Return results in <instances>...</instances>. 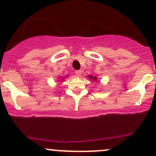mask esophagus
<instances>
[{"instance_id":"esophagus-1","label":"esophagus","mask_w":156,"mask_h":156,"mask_svg":"<svg viewBox=\"0 0 156 156\" xmlns=\"http://www.w3.org/2000/svg\"><path fill=\"white\" fill-rule=\"evenodd\" d=\"M75 74H76L77 76L80 77L81 75V70H77L76 72H75Z\"/></svg>"}]
</instances>
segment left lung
Here are the masks:
<instances>
[{
	"mask_svg": "<svg viewBox=\"0 0 156 156\" xmlns=\"http://www.w3.org/2000/svg\"><path fill=\"white\" fill-rule=\"evenodd\" d=\"M88 78H90L91 80H93V81H96L97 80V77H95V76H92V75H88Z\"/></svg>",
	"mask_w": 156,
	"mask_h": 156,
	"instance_id": "8db88e82",
	"label": "left lung"
}]
</instances>
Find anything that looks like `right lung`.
Masks as SVG:
<instances>
[{
  "mask_svg": "<svg viewBox=\"0 0 156 156\" xmlns=\"http://www.w3.org/2000/svg\"><path fill=\"white\" fill-rule=\"evenodd\" d=\"M66 78V77H63V76H62V77H59V78H59V79H61L60 80V81H63V80H64V78Z\"/></svg>",
  "mask_w": 156,
  "mask_h": 156,
  "instance_id": "add662e5",
  "label": "right lung"
}]
</instances>
